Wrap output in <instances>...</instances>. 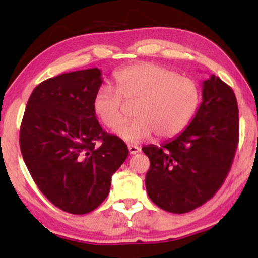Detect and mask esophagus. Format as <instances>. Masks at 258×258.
Listing matches in <instances>:
<instances>
[{"instance_id":"1","label":"esophagus","mask_w":258,"mask_h":258,"mask_svg":"<svg viewBox=\"0 0 258 258\" xmlns=\"http://www.w3.org/2000/svg\"><path fill=\"white\" fill-rule=\"evenodd\" d=\"M128 150L130 155H136L137 153H140L141 149L137 146H133V144H129L128 146Z\"/></svg>"}]
</instances>
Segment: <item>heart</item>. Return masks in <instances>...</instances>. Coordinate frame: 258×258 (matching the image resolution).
Here are the masks:
<instances>
[{"instance_id": "heart-1", "label": "heart", "mask_w": 258, "mask_h": 258, "mask_svg": "<svg viewBox=\"0 0 258 258\" xmlns=\"http://www.w3.org/2000/svg\"><path fill=\"white\" fill-rule=\"evenodd\" d=\"M115 89L116 93L107 86L100 88L93 111L105 128L116 129L124 118V104H136L135 121L116 130L122 140L133 143L149 139L153 133L160 139L178 135L200 102L199 87L192 80L153 63L122 69L115 75Z\"/></svg>"}]
</instances>
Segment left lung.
<instances>
[{
  "label": "left lung",
  "instance_id": "1",
  "mask_svg": "<svg viewBox=\"0 0 258 258\" xmlns=\"http://www.w3.org/2000/svg\"><path fill=\"white\" fill-rule=\"evenodd\" d=\"M235 93L218 76L202 83V103L183 132L161 148L143 147L150 168L146 188L150 200L174 214L189 213L223 184L238 143Z\"/></svg>",
  "mask_w": 258,
  "mask_h": 258
}]
</instances>
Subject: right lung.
Wrapping results in <instances>:
<instances>
[{"label":"right lung","mask_w":258,"mask_h":258,"mask_svg":"<svg viewBox=\"0 0 258 258\" xmlns=\"http://www.w3.org/2000/svg\"><path fill=\"white\" fill-rule=\"evenodd\" d=\"M102 82L98 68L43 81L31 93L21 124V153L31 177L54 206L70 214L90 213L107 199L111 176L129 154L93 111Z\"/></svg>","instance_id":"add662e5"}]
</instances>
